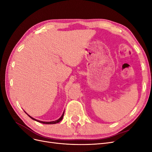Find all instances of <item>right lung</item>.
Here are the masks:
<instances>
[{
    "instance_id": "add662e5",
    "label": "right lung",
    "mask_w": 152,
    "mask_h": 152,
    "mask_svg": "<svg viewBox=\"0 0 152 152\" xmlns=\"http://www.w3.org/2000/svg\"><path fill=\"white\" fill-rule=\"evenodd\" d=\"M27 115H28L29 116V117H30L31 119H33V120H34V121H37V122H40V123H42V124H56V123H58V122H60L62 119H63V115H64V113H65V112H63V114H62V115L61 116V117L59 118V119H58V120H56V121H51V122H44V121H39V120H37V119H35V118H33V117H31L30 115H29L25 111H24Z\"/></svg>"
}]
</instances>
